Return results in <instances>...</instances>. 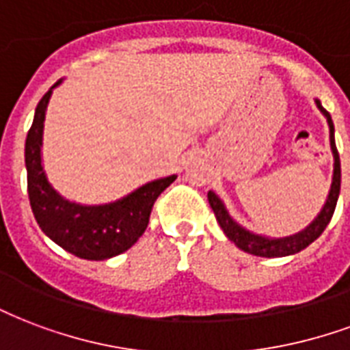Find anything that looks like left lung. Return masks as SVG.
<instances>
[{"label": "left lung", "mask_w": 350, "mask_h": 350, "mask_svg": "<svg viewBox=\"0 0 350 350\" xmlns=\"http://www.w3.org/2000/svg\"><path fill=\"white\" fill-rule=\"evenodd\" d=\"M315 105L317 109L323 113V116L327 118L328 129H330V150L334 155V172H332V183H330V191H328L327 202L323 204V208L317 213V217L308 224L304 230H300L297 234L287 235V237H267V235L254 234L245 226H241L239 222L232 219V215L228 213L224 202L221 200V196L209 191L208 200L209 206L213 209L217 222L221 224L222 232L226 234V237L235 247L241 248L243 252L248 254L261 256V258H284V256L297 254L300 250H304L308 245H312L313 241L317 239L325 228L328 226V222L332 219L334 209L338 204V196H340L341 189V165H340V154L336 148V141H334V122L332 116L328 115V111L321 105V102L315 98Z\"/></svg>", "instance_id": "obj_1"}]
</instances>
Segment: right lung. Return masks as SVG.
Instances as JSON below:
<instances>
[{
	"label": "right lung",
	"mask_w": 350,
	"mask_h": 350,
	"mask_svg": "<svg viewBox=\"0 0 350 350\" xmlns=\"http://www.w3.org/2000/svg\"><path fill=\"white\" fill-rule=\"evenodd\" d=\"M51 87L35 109V118L25 139L27 193L38 226L53 243L83 260H109L135 245L148 226L154 202L174 182L176 176L144 183L124 198L109 204L87 206L59 195L48 182L42 165V135Z\"/></svg>",
	"instance_id": "obj_1"
}]
</instances>
